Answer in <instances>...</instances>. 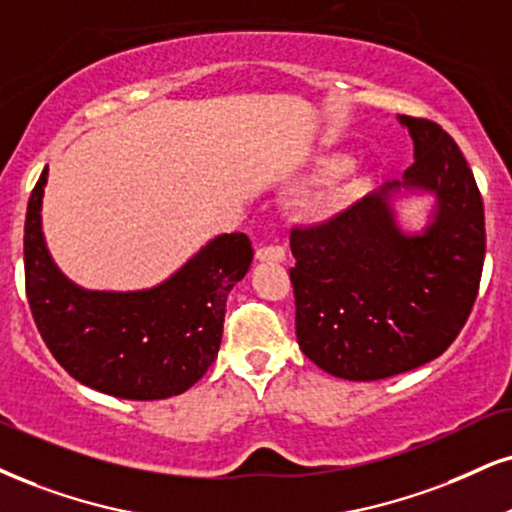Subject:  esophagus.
<instances>
[{
    "instance_id": "34e87169",
    "label": "esophagus",
    "mask_w": 512,
    "mask_h": 512,
    "mask_svg": "<svg viewBox=\"0 0 512 512\" xmlns=\"http://www.w3.org/2000/svg\"><path fill=\"white\" fill-rule=\"evenodd\" d=\"M285 246L280 244H266V246H258L256 249V258L263 263H282L285 261Z\"/></svg>"
}]
</instances>
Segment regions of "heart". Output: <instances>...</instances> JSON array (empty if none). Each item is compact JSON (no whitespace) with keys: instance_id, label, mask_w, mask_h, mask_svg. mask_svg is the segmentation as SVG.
<instances>
[{"instance_id":"heart-1","label":"heart","mask_w":512,"mask_h":512,"mask_svg":"<svg viewBox=\"0 0 512 512\" xmlns=\"http://www.w3.org/2000/svg\"><path fill=\"white\" fill-rule=\"evenodd\" d=\"M346 154H339V151H332V154H323L318 156V161H315V175H330V173H337V170L346 168Z\"/></svg>"}]
</instances>
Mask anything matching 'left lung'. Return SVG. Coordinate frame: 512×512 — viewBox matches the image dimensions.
<instances>
[{"label": "left lung", "instance_id": "8db88e82", "mask_svg": "<svg viewBox=\"0 0 512 512\" xmlns=\"http://www.w3.org/2000/svg\"><path fill=\"white\" fill-rule=\"evenodd\" d=\"M399 123L415 156L403 180L289 237L301 351L351 382L384 380L441 356L463 330L482 280L484 204L463 151L437 123ZM401 188L435 197L420 233L395 220Z\"/></svg>", "mask_w": 512, "mask_h": 512}]
</instances>
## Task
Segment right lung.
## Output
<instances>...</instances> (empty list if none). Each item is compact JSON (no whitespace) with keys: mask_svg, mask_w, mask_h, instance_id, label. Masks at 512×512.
I'll use <instances>...</instances> for the list:
<instances>
[{"mask_svg":"<svg viewBox=\"0 0 512 512\" xmlns=\"http://www.w3.org/2000/svg\"><path fill=\"white\" fill-rule=\"evenodd\" d=\"M44 168L25 213V294L44 344L75 380L130 401L178 396L216 361L230 289L254 258L244 232L218 235L168 280L92 292L56 268L42 235Z\"/></svg>","mask_w":512,"mask_h":512,"instance_id":"obj_1","label":"right lung"}]
</instances>
